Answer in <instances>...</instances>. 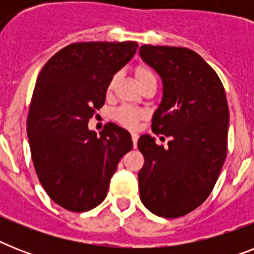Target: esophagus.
Segmentation results:
<instances>
[{"label": "esophagus", "instance_id": "1", "mask_svg": "<svg viewBox=\"0 0 254 254\" xmlns=\"http://www.w3.org/2000/svg\"><path fill=\"white\" fill-rule=\"evenodd\" d=\"M138 137L139 135L137 133H131V141H133V145L134 147H137V142H138Z\"/></svg>", "mask_w": 254, "mask_h": 254}]
</instances>
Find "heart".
<instances>
[{"mask_svg": "<svg viewBox=\"0 0 254 254\" xmlns=\"http://www.w3.org/2000/svg\"><path fill=\"white\" fill-rule=\"evenodd\" d=\"M135 76H137V80H138L139 85L146 83V81L150 80H157L155 77L154 71L149 67V65L139 64L137 68H135ZM116 81H117V76H113L108 83V92L113 91V88L116 85ZM112 117L115 121L123 125V127H127V129H134L137 127L138 123L145 117V113L142 111H139L137 108H133L130 105H121L117 109L113 111L112 113Z\"/></svg>", "mask_w": 254, "mask_h": 254, "instance_id": "obj_1", "label": "heart"}]
</instances>
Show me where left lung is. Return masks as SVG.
Instances as JSON below:
<instances>
[{
  "label": "left lung",
  "mask_w": 254,
  "mask_h": 254,
  "mask_svg": "<svg viewBox=\"0 0 254 254\" xmlns=\"http://www.w3.org/2000/svg\"><path fill=\"white\" fill-rule=\"evenodd\" d=\"M139 55L163 81L151 130L170 138L163 147L139 137V197L157 216L175 219L204 203L216 183L227 157L228 103L217 73L192 50L143 45Z\"/></svg>",
  "instance_id": "1"
}]
</instances>
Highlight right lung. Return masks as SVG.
Masks as SVG:
<instances>
[{
	"mask_svg": "<svg viewBox=\"0 0 254 254\" xmlns=\"http://www.w3.org/2000/svg\"><path fill=\"white\" fill-rule=\"evenodd\" d=\"M137 47L129 41L72 43L38 75L27 116L31 158L42 187L67 211L99 205L120 159L133 147L129 131L116 124L97 135L88 123L105 103L109 80Z\"/></svg>",
	"mask_w": 254,
	"mask_h": 254,
	"instance_id": "add662e5",
	"label": "right lung"
}]
</instances>
